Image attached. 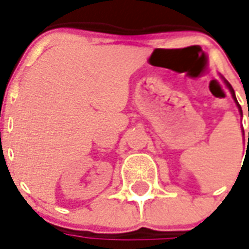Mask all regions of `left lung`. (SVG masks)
<instances>
[{
	"label": "left lung",
	"instance_id": "1",
	"mask_svg": "<svg viewBox=\"0 0 249 249\" xmlns=\"http://www.w3.org/2000/svg\"><path fill=\"white\" fill-rule=\"evenodd\" d=\"M220 78H222V80H223V82H224V84H226V87H227L228 89H230V92H231V96H232V99H233V100H235V103H236V107H237V108H239V112H240V115L243 116L242 107L239 106V103H237L236 96H235V91H233V88L231 87V84H230V83H228L227 80H226V79L223 78V76H220ZM248 116H249V115H248ZM243 134H244V130H243ZM248 143H249V132H248ZM248 143H247V146H248Z\"/></svg>",
	"mask_w": 249,
	"mask_h": 249
}]
</instances>
